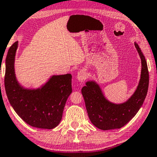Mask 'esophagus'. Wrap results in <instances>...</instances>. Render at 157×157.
Instances as JSON below:
<instances>
[{
    "instance_id": "34e87169",
    "label": "esophagus",
    "mask_w": 157,
    "mask_h": 157,
    "mask_svg": "<svg viewBox=\"0 0 157 157\" xmlns=\"http://www.w3.org/2000/svg\"><path fill=\"white\" fill-rule=\"evenodd\" d=\"M86 78H87V73H86V72L84 70H81V71L78 72V75H77V79L79 81L83 82L85 80Z\"/></svg>"
}]
</instances>
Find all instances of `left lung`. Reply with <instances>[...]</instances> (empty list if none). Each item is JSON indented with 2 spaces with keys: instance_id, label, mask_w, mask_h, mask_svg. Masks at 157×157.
I'll return each mask as SVG.
<instances>
[{
  "instance_id": "1",
  "label": "left lung",
  "mask_w": 157,
  "mask_h": 157,
  "mask_svg": "<svg viewBox=\"0 0 157 157\" xmlns=\"http://www.w3.org/2000/svg\"><path fill=\"white\" fill-rule=\"evenodd\" d=\"M134 44L141 59V75L136 90L128 101L120 104L111 103L94 81L86 82V86L82 89L89 118L96 127L101 130L120 128L126 125L140 110L147 94V64L138 44Z\"/></svg>"
}]
</instances>
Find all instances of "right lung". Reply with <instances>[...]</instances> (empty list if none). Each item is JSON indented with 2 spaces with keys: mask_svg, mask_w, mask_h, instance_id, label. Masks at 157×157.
<instances>
[{
  "mask_svg": "<svg viewBox=\"0 0 157 157\" xmlns=\"http://www.w3.org/2000/svg\"><path fill=\"white\" fill-rule=\"evenodd\" d=\"M17 47L18 41L10 47L6 60L4 82L10 103L29 125L39 128H55L60 123L66 102L72 93V75H52L40 88H24L14 72Z\"/></svg>",
  "mask_w": 157,
  "mask_h": 157,
  "instance_id": "right-lung-1",
  "label": "right lung"
}]
</instances>
